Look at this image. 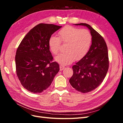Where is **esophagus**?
Segmentation results:
<instances>
[{"instance_id":"obj_1","label":"esophagus","mask_w":123,"mask_h":123,"mask_svg":"<svg viewBox=\"0 0 123 123\" xmlns=\"http://www.w3.org/2000/svg\"><path fill=\"white\" fill-rule=\"evenodd\" d=\"M59 68H60V71H62V70H64L65 68V67L64 66H62V65H60L59 66Z\"/></svg>"}]
</instances>
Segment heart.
I'll use <instances>...</instances> for the list:
<instances>
[{
	"mask_svg": "<svg viewBox=\"0 0 123 123\" xmlns=\"http://www.w3.org/2000/svg\"><path fill=\"white\" fill-rule=\"evenodd\" d=\"M59 37H50L48 45L50 51L54 55L59 52L61 42L66 43V52L55 58L56 61L62 65H67L75 59H80L90 50L92 43V35L87 29H80L70 25L62 28L58 33Z\"/></svg>",
	"mask_w": 123,
	"mask_h": 123,
	"instance_id": "b5f03b06",
	"label": "heart"
}]
</instances>
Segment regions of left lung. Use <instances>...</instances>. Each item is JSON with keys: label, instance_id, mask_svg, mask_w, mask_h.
I'll list each match as a JSON object with an SVG mask.
<instances>
[{"label": "left lung", "instance_id": "1", "mask_svg": "<svg viewBox=\"0 0 123 123\" xmlns=\"http://www.w3.org/2000/svg\"><path fill=\"white\" fill-rule=\"evenodd\" d=\"M75 25H84L92 35V43L88 53L73 66V74L69 80L72 87L81 93L94 90L105 79L109 68L108 48L104 38L87 24Z\"/></svg>", "mask_w": 123, "mask_h": 123}]
</instances>
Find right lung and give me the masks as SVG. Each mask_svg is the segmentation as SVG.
I'll return each instance as SVG.
<instances>
[{
    "mask_svg": "<svg viewBox=\"0 0 123 123\" xmlns=\"http://www.w3.org/2000/svg\"><path fill=\"white\" fill-rule=\"evenodd\" d=\"M62 26L39 24L22 40L16 51V71L24 88L34 93L50 87L59 70L48 45L50 37Z\"/></svg>",
    "mask_w": 123,
    "mask_h": 123,
    "instance_id": "right-lung-1",
    "label": "right lung"
}]
</instances>
